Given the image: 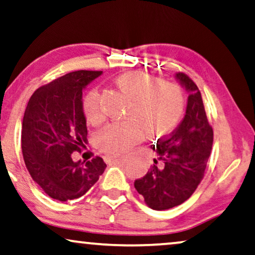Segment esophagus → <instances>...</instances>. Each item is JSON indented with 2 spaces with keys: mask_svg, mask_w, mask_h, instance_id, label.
<instances>
[{
  "mask_svg": "<svg viewBox=\"0 0 255 255\" xmlns=\"http://www.w3.org/2000/svg\"><path fill=\"white\" fill-rule=\"evenodd\" d=\"M106 160L108 163H112V162H115L119 160V156H116V155H107Z\"/></svg>",
  "mask_w": 255,
  "mask_h": 255,
  "instance_id": "1",
  "label": "esophagus"
}]
</instances>
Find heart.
<instances>
[{"instance_id": "1", "label": "heart", "mask_w": 255, "mask_h": 255, "mask_svg": "<svg viewBox=\"0 0 255 255\" xmlns=\"http://www.w3.org/2000/svg\"><path fill=\"white\" fill-rule=\"evenodd\" d=\"M115 84L131 102L125 114L128 121L115 122L99 131L97 142L103 152L122 154L141 141L146 132L150 136H164L175 128L185 107V94L178 84L141 71L122 73ZM84 112L93 123L105 120L98 88L85 97Z\"/></svg>"}]
</instances>
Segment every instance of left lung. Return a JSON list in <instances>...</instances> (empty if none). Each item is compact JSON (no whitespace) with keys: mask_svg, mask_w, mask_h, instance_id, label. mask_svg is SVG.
Wrapping results in <instances>:
<instances>
[{"mask_svg":"<svg viewBox=\"0 0 255 255\" xmlns=\"http://www.w3.org/2000/svg\"><path fill=\"white\" fill-rule=\"evenodd\" d=\"M176 78L189 92L185 116L170 135L152 145L157 158L148 172L134 182L146 205L155 210L176 207L194 193L213 147L214 132L200 91L184 72L176 73Z\"/></svg>","mask_w":255,"mask_h":255,"instance_id":"8db88e82","label":"left lung"}]
</instances>
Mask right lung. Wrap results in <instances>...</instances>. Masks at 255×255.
Segmentation results:
<instances>
[{
	"instance_id": "obj_1",
	"label": "right lung",
	"mask_w": 255,
	"mask_h": 255,
	"mask_svg": "<svg viewBox=\"0 0 255 255\" xmlns=\"http://www.w3.org/2000/svg\"><path fill=\"white\" fill-rule=\"evenodd\" d=\"M102 71L79 70L39 87L23 120L21 150L33 180L53 199H78L98 182L107 164L100 156L72 160L87 142L83 90Z\"/></svg>"
}]
</instances>
